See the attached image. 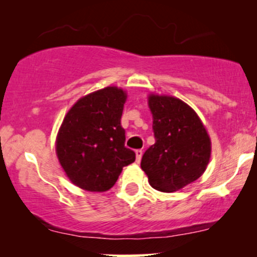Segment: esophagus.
I'll return each instance as SVG.
<instances>
[{
    "instance_id": "34e87169",
    "label": "esophagus",
    "mask_w": 257,
    "mask_h": 257,
    "mask_svg": "<svg viewBox=\"0 0 257 257\" xmlns=\"http://www.w3.org/2000/svg\"><path fill=\"white\" fill-rule=\"evenodd\" d=\"M143 150H137V151H135V155H137V162L139 163V162L141 161V157H143Z\"/></svg>"
}]
</instances>
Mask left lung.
Listing matches in <instances>:
<instances>
[{"label":"left lung","instance_id":"left-lung-1","mask_svg":"<svg viewBox=\"0 0 257 257\" xmlns=\"http://www.w3.org/2000/svg\"><path fill=\"white\" fill-rule=\"evenodd\" d=\"M156 143L141 159L150 185L162 192H175L205 172L211 143L198 114L186 102L150 94Z\"/></svg>","mask_w":257,"mask_h":257}]
</instances>
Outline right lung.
<instances>
[{"instance_id": "add662e5", "label": "right lung", "mask_w": 257, "mask_h": 257, "mask_svg": "<svg viewBox=\"0 0 257 257\" xmlns=\"http://www.w3.org/2000/svg\"><path fill=\"white\" fill-rule=\"evenodd\" d=\"M125 100L124 90L106 87L79 99L65 116L55 149L65 174L79 188L105 192L135 161L120 125Z\"/></svg>"}]
</instances>
